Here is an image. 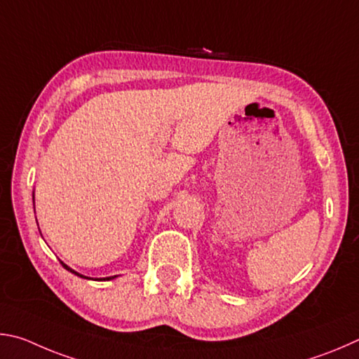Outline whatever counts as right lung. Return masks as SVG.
I'll use <instances>...</instances> for the list:
<instances>
[{"mask_svg":"<svg viewBox=\"0 0 359 359\" xmlns=\"http://www.w3.org/2000/svg\"><path fill=\"white\" fill-rule=\"evenodd\" d=\"M33 198H34V196H33ZM61 265H62V268H66L67 271H71V273H72V274H75V276H80V278H83V279H91V278H88V276L80 274V273L75 271V269L69 268V266L66 265V263H62V262H61ZM115 278H118V276H110V278H97V279H94V280H111V279H115Z\"/></svg>","mask_w":359,"mask_h":359,"instance_id":"add662e5","label":"right lung"}]
</instances>
